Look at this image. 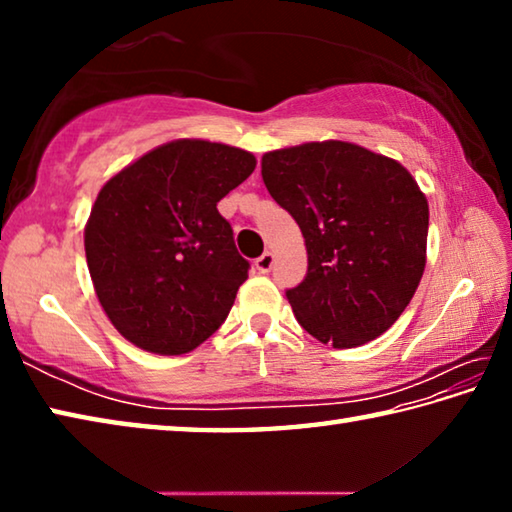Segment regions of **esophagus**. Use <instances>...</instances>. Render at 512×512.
Returning a JSON list of instances; mask_svg holds the SVG:
<instances>
[{
    "instance_id": "1",
    "label": "esophagus",
    "mask_w": 512,
    "mask_h": 512,
    "mask_svg": "<svg viewBox=\"0 0 512 512\" xmlns=\"http://www.w3.org/2000/svg\"><path fill=\"white\" fill-rule=\"evenodd\" d=\"M273 262H275L273 253H268V250H266V253H264L262 257L255 259V268H257L259 273H268V271H271V268H273Z\"/></svg>"
}]
</instances>
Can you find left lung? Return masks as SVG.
I'll use <instances>...</instances> for the list:
<instances>
[{"label": "left lung", "mask_w": 512, "mask_h": 512, "mask_svg": "<svg viewBox=\"0 0 512 512\" xmlns=\"http://www.w3.org/2000/svg\"><path fill=\"white\" fill-rule=\"evenodd\" d=\"M268 194L300 225L307 275L287 289L320 343L357 348L409 305L427 264L429 205L400 162L350 142H309L262 158Z\"/></svg>", "instance_id": "left-lung-1"}]
</instances>
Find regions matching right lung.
Listing matches in <instances>:
<instances>
[{
	"label": "right lung",
	"instance_id": "add662e5",
	"mask_svg": "<svg viewBox=\"0 0 512 512\" xmlns=\"http://www.w3.org/2000/svg\"><path fill=\"white\" fill-rule=\"evenodd\" d=\"M228 144L176 140L101 187L85 257L117 332L155 354H185L221 327L248 277L216 203L255 171Z\"/></svg>",
	"mask_w": 512,
	"mask_h": 512
}]
</instances>
